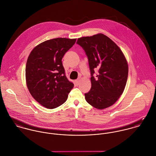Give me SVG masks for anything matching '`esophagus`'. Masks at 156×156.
Returning a JSON list of instances; mask_svg holds the SVG:
<instances>
[{
  "mask_svg": "<svg viewBox=\"0 0 156 156\" xmlns=\"http://www.w3.org/2000/svg\"><path fill=\"white\" fill-rule=\"evenodd\" d=\"M75 84H76V86H78L79 84H80V79H77V80H75Z\"/></svg>",
  "mask_w": 156,
  "mask_h": 156,
  "instance_id": "esophagus-1",
  "label": "esophagus"
}]
</instances>
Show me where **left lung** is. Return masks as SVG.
Returning a JSON list of instances; mask_svg holds the SVG:
<instances>
[{"mask_svg":"<svg viewBox=\"0 0 156 156\" xmlns=\"http://www.w3.org/2000/svg\"><path fill=\"white\" fill-rule=\"evenodd\" d=\"M85 51L91 72V87L85 93L87 102L99 109L115 104L126 85L128 64L117 45L102 34L82 37L77 42ZM98 69L97 78L93 76Z\"/></svg>","mask_w":156,"mask_h":156,"instance_id":"1","label":"left lung"}]
</instances>
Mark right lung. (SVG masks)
I'll use <instances>...</instances> for the list:
<instances>
[{"label": "right lung", "instance_id": "obj_1", "mask_svg": "<svg viewBox=\"0 0 156 156\" xmlns=\"http://www.w3.org/2000/svg\"><path fill=\"white\" fill-rule=\"evenodd\" d=\"M76 40L58 37L45 41L36 46L28 57L27 87L32 97L46 108L64 104L74 86L65 75L62 60Z\"/></svg>", "mask_w": 156, "mask_h": 156}]
</instances>
